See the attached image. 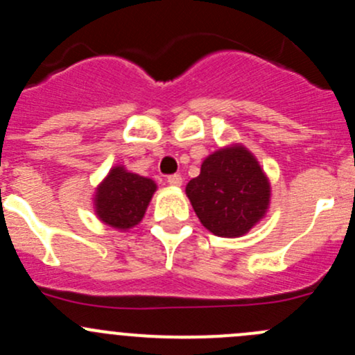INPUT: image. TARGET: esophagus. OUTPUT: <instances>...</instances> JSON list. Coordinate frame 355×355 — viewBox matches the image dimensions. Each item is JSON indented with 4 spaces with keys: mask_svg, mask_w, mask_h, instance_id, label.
I'll use <instances>...</instances> for the list:
<instances>
[{
    "mask_svg": "<svg viewBox=\"0 0 355 355\" xmlns=\"http://www.w3.org/2000/svg\"><path fill=\"white\" fill-rule=\"evenodd\" d=\"M182 182H184L182 175H170V177H168V184H170L171 187H180Z\"/></svg>",
    "mask_w": 355,
    "mask_h": 355,
    "instance_id": "1",
    "label": "esophagus"
}]
</instances>
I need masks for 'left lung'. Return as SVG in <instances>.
<instances>
[{
  "mask_svg": "<svg viewBox=\"0 0 355 355\" xmlns=\"http://www.w3.org/2000/svg\"><path fill=\"white\" fill-rule=\"evenodd\" d=\"M185 194L206 230L237 239L266 216L271 184L257 157L234 142L204 157L199 177L189 182Z\"/></svg>",
  "mask_w": 355,
  "mask_h": 355,
  "instance_id": "left-lung-1",
  "label": "left lung"
}]
</instances>
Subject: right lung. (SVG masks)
<instances>
[{"instance_id": "obj_1", "label": "right lung", "mask_w": 355, "mask_h": 355, "mask_svg": "<svg viewBox=\"0 0 355 355\" xmlns=\"http://www.w3.org/2000/svg\"><path fill=\"white\" fill-rule=\"evenodd\" d=\"M156 191L153 178L128 171L123 164H114L92 194L94 214L101 223L127 232L141 223Z\"/></svg>"}]
</instances>
